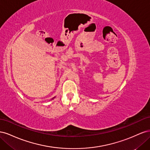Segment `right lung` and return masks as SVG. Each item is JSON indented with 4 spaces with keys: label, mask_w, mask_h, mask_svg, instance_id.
Returning <instances> with one entry per match:
<instances>
[{
    "label": "right lung",
    "mask_w": 150,
    "mask_h": 150,
    "mask_svg": "<svg viewBox=\"0 0 150 150\" xmlns=\"http://www.w3.org/2000/svg\"><path fill=\"white\" fill-rule=\"evenodd\" d=\"M54 98H55V97H54ZM52 99H54V98H52Z\"/></svg>",
    "instance_id": "right-lung-1"
}]
</instances>
